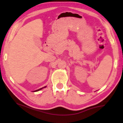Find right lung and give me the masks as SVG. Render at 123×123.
<instances>
[{
  "instance_id": "obj_1",
  "label": "right lung",
  "mask_w": 123,
  "mask_h": 123,
  "mask_svg": "<svg viewBox=\"0 0 123 123\" xmlns=\"http://www.w3.org/2000/svg\"><path fill=\"white\" fill-rule=\"evenodd\" d=\"M46 87V86H44V87H42V88L37 90H35V91H39V90H42V89H43V88H44V87Z\"/></svg>"
}]
</instances>
